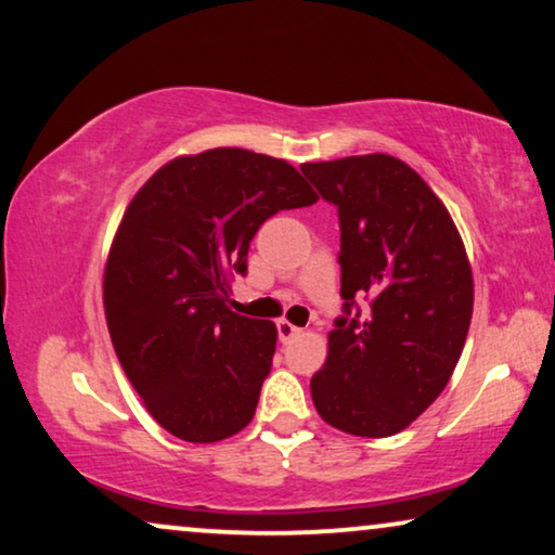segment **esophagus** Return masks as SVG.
<instances>
[{
	"instance_id": "34e87169",
	"label": "esophagus",
	"mask_w": 555,
	"mask_h": 555,
	"mask_svg": "<svg viewBox=\"0 0 555 555\" xmlns=\"http://www.w3.org/2000/svg\"><path fill=\"white\" fill-rule=\"evenodd\" d=\"M295 335H300V327H295L293 323H287V320H278V337H280V343H291Z\"/></svg>"
}]
</instances>
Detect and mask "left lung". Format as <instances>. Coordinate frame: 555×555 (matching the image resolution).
<instances>
[{"mask_svg": "<svg viewBox=\"0 0 555 555\" xmlns=\"http://www.w3.org/2000/svg\"><path fill=\"white\" fill-rule=\"evenodd\" d=\"M340 218L345 315L327 335L312 403L333 428L396 436L451 380L473 315V272L451 212L403 159L373 152L300 165ZM367 296L363 319L350 313Z\"/></svg>", "mask_w": 555, "mask_h": 555, "instance_id": "8db88e82", "label": "left lung"}]
</instances>
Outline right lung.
I'll use <instances>...</instances> for the list:
<instances>
[{
	"label": "right lung",
	"mask_w": 555,
	"mask_h": 555,
	"mask_svg": "<svg viewBox=\"0 0 555 555\" xmlns=\"http://www.w3.org/2000/svg\"><path fill=\"white\" fill-rule=\"evenodd\" d=\"M318 203L291 163L240 147L182 155L127 205L104 264L109 337L144 408L175 438L218 443L253 421L278 327L228 308L250 240Z\"/></svg>",
	"instance_id": "1"
}]
</instances>
